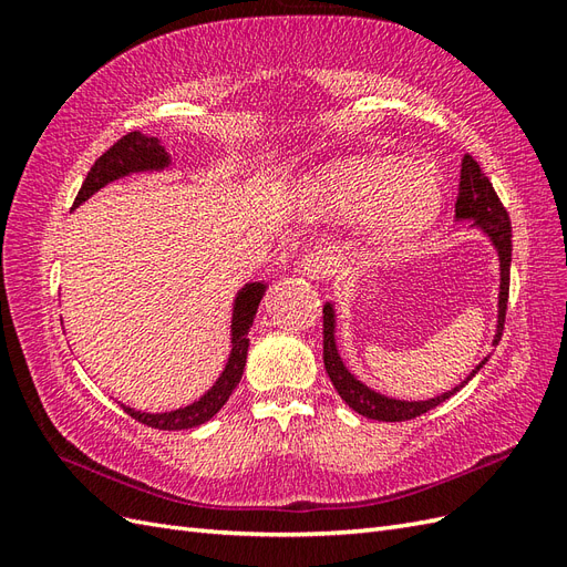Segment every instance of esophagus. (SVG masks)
<instances>
[{"mask_svg": "<svg viewBox=\"0 0 567 567\" xmlns=\"http://www.w3.org/2000/svg\"><path fill=\"white\" fill-rule=\"evenodd\" d=\"M298 271L302 274L305 279H317L319 281V279L326 277V274L331 271V260L321 250L305 252L300 257V262H298Z\"/></svg>", "mask_w": 567, "mask_h": 567, "instance_id": "34e87169", "label": "esophagus"}]
</instances>
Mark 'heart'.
I'll return each mask as SVG.
<instances>
[{"instance_id":"heart-1","label":"heart","mask_w":567,"mask_h":567,"mask_svg":"<svg viewBox=\"0 0 567 567\" xmlns=\"http://www.w3.org/2000/svg\"><path fill=\"white\" fill-rule=\"evenodd\" d=\"M321 188L338 213H371L369 236L381 252L414 241L444 205V179L433 165L394 158H352L321 175Z\"/></svg>"}]
</instances>
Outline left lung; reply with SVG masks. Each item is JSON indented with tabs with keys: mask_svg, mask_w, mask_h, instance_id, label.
Segmentation results:
<instances>
[{
	"mask_svg": "<svg viewBox=\"0 0 567 567\" xmlns=\"http://www.w3.org/2000/svg\"><path fill=\"white\" fill-rule=\"evenodd\" d=\"M456 219H473L471 227H477L485 236H489L492 246L496 248V255H499V315H496V333L492 346L502 340L504 333V319H506V305H508V281H511V219L508 213L502 205L499 196H496L492 182L485 177L483 169L475 163L473 156H463L461 161V182H458V196H456ZM485 357L471 373L466 381H461L456 388L450 392H442L433 400H423V402H406V400H394L388 398V394H381L364 385L359 379H354V373L348 371V367L342 364V359L338 354L336 346V312L333 305L326 302L323 305V367L333 388L350 409H354L357 414H362L373 421H409L416 419L425 411L435 409L437 404L447 402L454 392H458L463 385H466L473 375L487 364Z\"/></svg>",
	"mask_w": 567,
	"mask_h": 567,
	"instance_id": "obj_1",
	"label": "left lung"
}]
</instances>
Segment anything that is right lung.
Instances as JSON below:
<instances>
[{
	"instance_id": "1",
	"label": "right lung",
	"mask_w": 567,
	"mask_h": 567,
	"mask_svg": "<svg viewBox=\"0 0 567 567\" xmlns=\"http://www.w3.org/2000/svg\"><path fill=\"white\" fill-rule=\"evenodd\" d=\"M169 165L167 151L161 146L156 136H146L142 132H130L123 140H117L104 156H101L87 173V179L82 182L73 208L80 203L94 196L101 186H106L120 177H127L132 173H148V169H165ZM267 290V284L255 281L246 284L234 300V315H231V352L227 359L225 371L219 373L215 385L203 394L194 404L165 411V414H146V411H134L132 406H123L125 414L134 421H140L148 427H158V431H184V427H196L205 421H210L217 411L227 404L229 394L238 385L246 369L248 357V331L252 326L257 305H260Z\"/></svg>"
}]
</instances>
